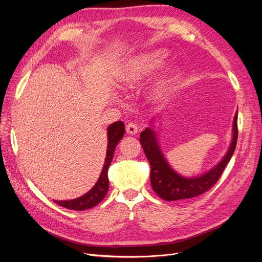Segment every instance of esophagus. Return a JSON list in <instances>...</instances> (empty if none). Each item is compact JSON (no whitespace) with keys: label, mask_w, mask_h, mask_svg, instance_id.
Segmentation results:
<instances>
[{"label":"esophagus","mask_w":262,"mask_h":262,"mask_svg":"<svg viewBox=\"0 0 262 262\" xmlns=\"http://www.w3.org/2000/svg\"><path fill=\"white\" fill-rule=\"evenodd\" d=\"M126 133L129 135H136L138 133V126H137V124H135L134 122L128 123L126 125Z\"/></svg>","instance_id":"obj_1"}]
</instances>
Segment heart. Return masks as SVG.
<instances>
[{
	"instance_id": "b5f03b06",
	"label": "heart",
	"mask_w": 262,
	"mask_h": 262,
	"mask_svg": "<svg viewBox=\"0 0 262 262\" xmlns=\"http://www.w3.org/2000/svg\"><path fill=\"white\" fill-rule=\"evenodd\" d=\"M161 64L160 54H147L134 60L124 71L123 81L127 87L135 88L141 81L152 75L156 69ZM174 86L171 77L161 80L156 87L150 91L149 98L155 103H166L173 92Z\"/></svg>"
}]
</instances>
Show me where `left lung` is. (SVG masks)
Returning <instances> with one entry per match:
<instances>
[{"mask_svg":"<svg viewBox=\"0 0 262 262\" xmlns=\"http://www.w3.org/2000/svg\"><path fill=\"white\" fill-rule=\"evenodd\" d=\"M139 140L150 164V184L157 195L166 201L192 199L207 192L216 184L235 152L238 140V115L236 114L233 119V138L226 156L216 167L199 177L186 178L170 168L161 154L153 129L146 127L140 134Z\"/></svg>","mask_w":262,"mask_h":262,"instance_id":"obj_1","label":"left lung"}]
</instances>
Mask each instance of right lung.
<instances>
[{"label": "right lung", "instance_id": "add662e5", "mask_svg": "<svg viewBox=\"0 0 262 262\" xmlns=\"http://www.w3.org/2000/svg\"><path fill=\"white\" fill-rule=\"evenodd\" d=\"M124 132H125V128H124V124L122 121H117L108 127V130H107L108 145H107V153H106L104 167L101 172L100 178L98 180V183L94 185V187L88 192V193L75 200L54 201L55 203L67 209L86 210L94 207V206H96L100 202L103 201V199L107 194L108 187H109L108 168L110 166V162L113 160L116 146L119 143V141L122 139Z\"/></svg>", "mask_w": 262, "mask_h": 262}]
</instances>
